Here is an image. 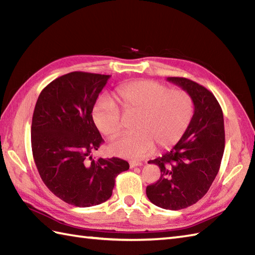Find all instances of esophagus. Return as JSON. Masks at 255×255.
<instances>
[{
    "label": "esophagus",
    "mask_w": 255,
    "mask_h": 255,
    "mask_svg": "<svg viewBox=\"0 0 255 255\" xmlns=\"http://www.w3.org/2000/svg\"><path fill=\"white\" fill-rule=\"evenodd\" d=\"M141 165H142L141 162H136V161L129 162V166H130V169H133V167H136V166H141Z\"/></svg>",
    "instance_id": "obj_1"
}]
</instances>
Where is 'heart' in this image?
Instances as JSON below:
<instances>
[{"instance_id":"obj_1","label":"heart","mask_w":255,"mask_h":255,"mask_svg":"<svg viewBox=\"0 0 255 255\" xmlns=\"http://www.w3.org/2000/svg\"><path fill=\"white\" fill-rule=\"evenodd\" d=\"M115 99L125 115H137L132 125L134 133L110 144L113 154L126 159H142L152 152L154 145L158 150L172 148L184 136L194 115L191 95L151 80L121 85L115 91ZM92 118L108 138H115L122 131L118 108L105 97L96 102Z\"/></svg>"}]
</instances>
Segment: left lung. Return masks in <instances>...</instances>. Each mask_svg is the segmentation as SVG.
<instances>
[{
	"label": "left lung",
	"mask_w": 255,
	"mask_h": 255,
	"mask_svg": "<svg viewBox=\"0 0 255 255\" xmlns=\"http://www.w3.org/2000/svg\"><path fill=\"white\" fill-rule=\"evenodd\" d=\"M166 80L191 95L194 115L172 150L148 162L160 167L161 176L145 193L158 207L178 210L204 197L217 175L225 150L224 115L214 94L203 85L185 78Z\"/></svg>",
	"instance_id": "obj_1"
}]
</instances>
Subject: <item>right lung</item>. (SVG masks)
<instances>
[{"instance_id":"add662e5","label":"right lung","mask_w":255,"mask_h":255,"mask_svg":"<svg viewBox=\"0 0 255 255\" xmlns=\"http://www.w3.org/2000/svg\"><path fill=\"white\" fill-rule=\"evenodd\" d=\"M110 78L64 74L41 91L32 115L31 150L41 180L57 197L77 207L106 202L116 176L129 169L125 160L91 155L103 142L92 112Z\"/></svg>"}]
</instances>
